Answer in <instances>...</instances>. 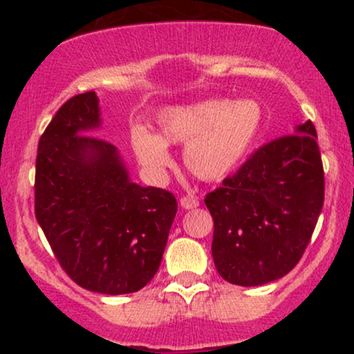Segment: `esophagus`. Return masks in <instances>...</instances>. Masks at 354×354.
Instances as JSON below:
<instances>
[{"label": "esophagus", "mask_w": 354, "mask_h": 354, "mask_svg": "<svg viewBox=\"0 0 354 354\" xmlns=\"http://www.w3.org/2000/svg\"><path fill=\"white\" fill-rule=\"evenodd\" d=\"M180 205H181L183 209H194V208H198V206H200V203H198L196 198L185 196V198H181V200H180Z\"/></svg>", "instance_id": "1"}]
</instances>
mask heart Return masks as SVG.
I'll list each match as a JSON object with an SVG mask.
<instances>
[{"mask_svg":"<svg viewBox=\"0 0 354 354\" xmlns=\"http://www.w3.org/2000/svg\"><path fill=\"white\" fill-rule=\"evenodd\" d=\"M158 135L138 128L131 148L149 173L160 174L171 163L168 146L185 145L183 163L198 180L223 181L250 156L263 128V109L253 100L214 98L166 108L156 116Z\"/></svg>","mask_w":354,"mask_h":354,"instance_id":"heart-1","label":"heart"}]
</instances>
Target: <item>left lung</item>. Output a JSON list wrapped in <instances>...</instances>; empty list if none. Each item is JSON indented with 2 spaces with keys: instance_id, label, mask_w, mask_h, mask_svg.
<instances>
[{
  "instance_id": "8db88e82",
  "label": "left lung",
  "mask_w": 354,
  "mask_h": 354,
  "mask_svg": "<svg viewBox=\"0 0 354 354\" xmlns=\"http://www.w3.org/2000/svg\"><path fill=\"white\" fill-rule=\"evenodd\" d=\"M323 201L316 129L306 121L259 148L206 196L219 276L238 286H261L290 273L310 243Z\"/></svg>"
}]
</instances>
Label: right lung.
Instances as JSON below:
<instances>
[{
    "label": "right lung",
    "instance_id": "1",
    "mask_svg": "<svg viewBox=\"0 0 354 354\" xmlns=\"http://www.w3.org/2000/svg\"><path fill=\"white\" fill-rule=\"evenodd\" d=\"M103 124L95 91L68 100L39 138L35 213L61 268L101 295L140 291L156 274L178 205L131 181Z\"/></svg>",
    "mask_w": 354,
    "mask_h": 354
}]
</instances>
